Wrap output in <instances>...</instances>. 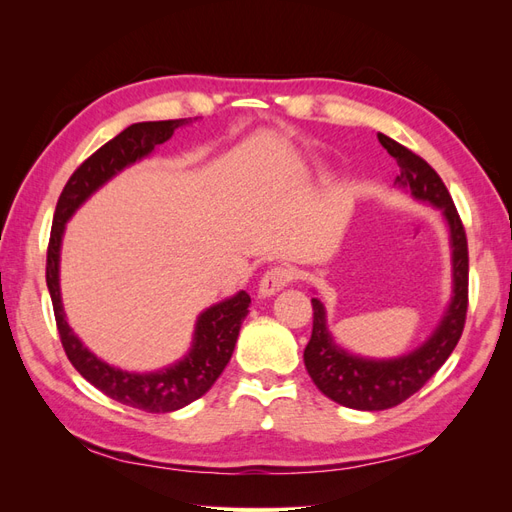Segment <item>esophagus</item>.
I'll return each mask as SVG.
<instances>
[{
    "label": "esophagus",
    "instance_id": "1",
    "mask_svg": "<svg viewBox=\"0 0 512 512\" xmlns=\"http://www.w3.org/2000/svg\"><path fill=\"white\" fill-rule=\"evenodd\" d=\"M292 280V271L286 267H271L265 275L260 277L258 294L260 297H271V294L280 292Z\"/></svg>",
    "mask_w": 512,
    "mask_h": 512
}]
</instances>
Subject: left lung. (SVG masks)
Here are the masks:
<instances>
[{
  "mask_svg": "<svg viewBox=\"0 0 512 512\" xmlns=\"http://www.w3.org/2000/svg\"><path fill=\"white\" fill-rule=\"evenodd\" d=\"M378 141L399 166L397 188L444 215L451 243L453 294L425 342L393 359H367L339 346L329 331L327 307L320 299H312L314 329L303 352L307 374L339 406L367 412L393 408L421 389L455 350L468 312V241L451 194L423 158L384 134H378Z\"/></svg>",
  "mask_w": 512,
  "mask_h": 512,
  "instance_id": "left-lung-1",
  "label": "left lung"
}]
</instances>
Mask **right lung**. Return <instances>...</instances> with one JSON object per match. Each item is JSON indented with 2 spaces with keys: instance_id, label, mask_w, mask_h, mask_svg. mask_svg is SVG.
Instances as JSON below:
<instances>
[{
  "instance_id": "add662e5",
  "label": "right lung",
  "mask_w": 512,
  "mask_h": 512,
  "mask_svg": "<svg viewBox=\"0 0 512 512\" xmlns=\"http://www.w3.org/2000/svg\"><path fill=\"white\" fill-rule=\"evenodd\" d=\"M192 119L132 123L113 141L102 145L68 179L53 215L49 252H46V286L51 292L57 331L74 369L98 391L123 406L145 412H175L203 397L228 365L245 316L250 314V294L239 290L232 297L207 307L196 318L192 346L177 363L156 371H126L108 365L91 352L68 324L59 288V258L66 224L85 200L96 194L123 168L149 158L156 147L166 143L177 128L190 126Z\"/></svg>"
}]
</instances>
